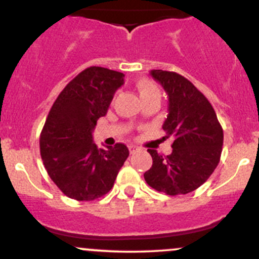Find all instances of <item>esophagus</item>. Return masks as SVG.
I'll return each instance as SVG.
<instances>
[{
  "mask_svg": "<svg viewBox=\"0 0 259 259\" xmlns=\"http://www.w3.org/2000/svg\"><path fill=\"white\" fill-rule=\"evenodd\" d=\"M129 151H130V154L137 153V151H138V148H137V146H134V145H130V146H129Z\"/></svg>",
  "mask_w": 259,
  "mask_h": 259,
  "instance_id": "1",
  "label": "esophagus"
}]
</instances>
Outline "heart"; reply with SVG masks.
<instances>
[{"label": "heart", "instance_id": "b5f03b06", "mask_svg": "<svg viewBox=\"0 0 259 259\" xmlns=\"http://www.w3.org/2000/svg\"><path fill=\"white\" fill-rule=\"evenodd\" d=\"M137 89L139 91V96L142 103L145 101H158L160 103L161 91L159 86L154 81L149 79H140L137 82Z\"/></svg>", "mask_w": 259, "mask_h": 259}]
</instances>
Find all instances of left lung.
<instances>
[{"label":"left lung","mask_w":259,"mask_h":259,"mask_svg":"<svg viewBox=\"0 0 259 259\" xmlns=\"http://www.w3.org/2000/svg\"><path fill=\"white\" fill-rule=\"evenodd\" d=\"M150 75L168 94L163 139L171 137L174 142L173 151L166 156L148 149L153 165L144 179L158 192L187 194L207 182L218 165L223 129L208 99L189 80L163 70H151Z\"/></svg>","instance_id":"8db88e82"}]
</instances>
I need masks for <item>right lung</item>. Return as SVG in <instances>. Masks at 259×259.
Segmentation results:
<instances>
[{
	"label": "right lung",
	"mask_w": 259,
	"mask_h": 259,
	"mask_svg": "<svg viewBox=\"0 0 259 259\" xmlns=\"http://www.w3.org/2000/svg\"><path fill=\"white\" fill-rule=\"evenodd\" d=\"M122 72L91 66L65 86L48 115L40 137V153L52 182L69 198L94 200L113 188L126 145L99 149L93 132L108 113L114 94L124 83Z\"/></svg>",
	"instance_id": "obj_1"
}]
</instances>
